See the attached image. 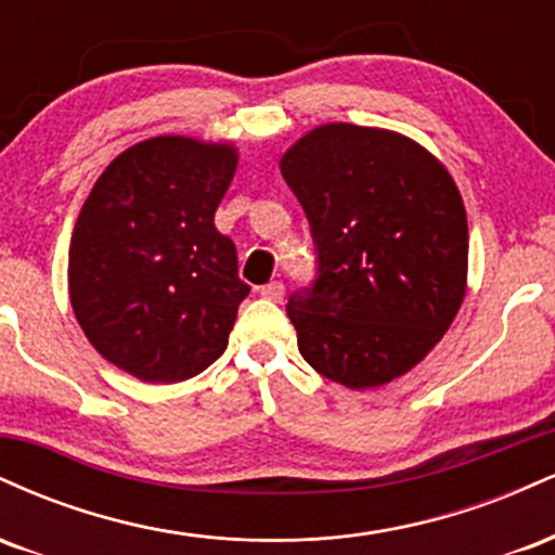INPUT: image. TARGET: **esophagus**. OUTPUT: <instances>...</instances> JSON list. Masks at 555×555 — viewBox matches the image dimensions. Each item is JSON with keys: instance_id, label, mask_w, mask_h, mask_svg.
I'll list each match as a JSON object with an SVG mask.
<instances>
[{"instance_id": "1", "label": "esophagus", "mask_w": 555, "mask_h": 555, "mask_svg": "<svg viewBox=\"0 0 555 555\" xmlns=\"http://www.w3.org/2000/svg\"><path fill=\"white\" fill-rule=\"evenodd\" d=\"M260 297L271 299V302H282L284 297V284L282 282H269L266 286H260Z\"/></svg>"}]
</instances>
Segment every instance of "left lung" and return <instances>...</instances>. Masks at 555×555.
Here are the masks:
<instances>
[{"label":"left lung","instance_id":"obj_1","mask_svg":"<svg viewBox=\"0 0 555 555\" xmlns=\"http://www.w3.org/2000/svg\"><path fill=\"white\" fill-rule=\"evenodd\" d=\"M318 250L286 315L313 371L354 391L391 384L443 339L467 295V211L417 140L328 122L279 162Z\"/></svg>","mask_w":555,"mask_h":555}]
</instances>
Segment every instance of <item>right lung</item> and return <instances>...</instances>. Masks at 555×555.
Masks as SVG:
<instances>
[{
    "mask_svg": "<svg viewBox=\"0 0 555 555\" xmlns=\"http://www.w3.org/2000/svg\"><path fill=\"white\" fill-rule=\"evenodd\" d=\"M237 158L229 140H140L82 203L67 263L73 313L95 352L143 384H180L227 349L250 286L214 214Z\"/></svg>",
    "mask_w": 555,
    "mask_h": 555,
    "instance_id": "right-lung-1",
    "label": "right lung"
}]
</instances>
